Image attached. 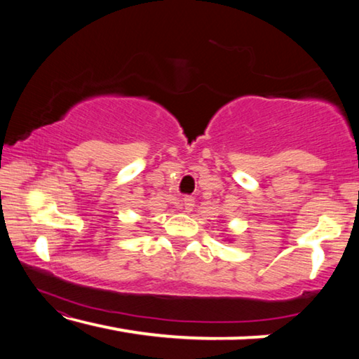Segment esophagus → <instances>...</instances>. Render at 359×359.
I'll return each mask as SVG.
<instances>
[{
	"instance_id": "1",
	"label": "esophagus",
	"mask_w": 359,
	"mask_h": 359,
	"mask_svg": "<svg viewBox=\"0 0 359 359\" xmlns=\"http://www.w3.org/2000/svg\"><path fill=\"white\" fill-rule=\"evenodd\" d=\"M182 204H184L185 212H191V209L194 208V199L191 196H185L184 201H182Z\"/></svg>"
}]
</instances>
